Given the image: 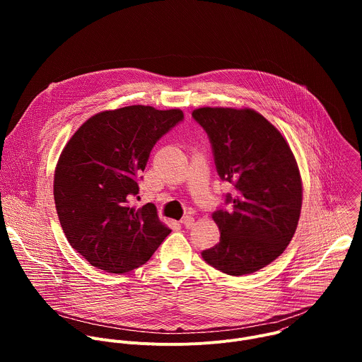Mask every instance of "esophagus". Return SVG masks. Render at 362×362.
I'll return each mask as SVG.
<instances>
[{
	"label": "esophagus",
	"mask_w": 362,
	"mask_h": 362,
	"mask_svg": "<svg viewBox=\"0 0 362 362\" xmlns=\"http://www.w3.org/2000/svg\"><path fill=\"white\" fill-rule=\"evenodd\" d=\"M182 225L186 228V229H190L193 225H194V218L193 216H185L183 219H182Z\"/></svg>",
	"instance_id": "34e87169"
}]
</instances>
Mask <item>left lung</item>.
<instances>
[{
    "label": "left lung",
    "mask_w": 362,
    "mask_h": 362,
    "mask_svg": "<svg viewBox=\"0 0 362 362\" xmlns=\"http://www.w3.org/2000/svg\"><path fill=\"white\" fill-rule=\"evenodd\" d=\"M192 117L208 133L222 180L235 186L214 221L219 243L202 252L218 271L240 276L274 262L289 245L300 215L302 182L284 136L250 109L202 107Z\"/></svg>",
    "instance_id": "left-lung-1"
}]
</instances>
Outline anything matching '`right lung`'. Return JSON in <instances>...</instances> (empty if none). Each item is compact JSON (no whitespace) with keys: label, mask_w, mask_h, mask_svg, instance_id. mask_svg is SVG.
Listing matches in <instances>:
<instances>
[{"label":"right lung","mask_w":362,"mask_h":362,"mask_svg":"<svg viewBox=\"0 0 362 362\" xmlns=\"http://www.w3.org/2000/svg\"><path fill=\"white\" fill-rule=\"evenodd\" d=\"M183 120L179 109L129 106L90 117L69 140L54 175L57 215L69 243L112 274L144 265L170 229L156 206L130 204L158 140Z\"/></svg>","instance_id":"add662e5"}]
</instances>
